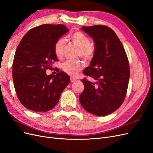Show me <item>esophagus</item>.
I'll return each mask as SVG.
<instances>
[{"mask_svg": "<svg viewBox=\"0 0 153 153\" xmlns=\"http://www.w3.org/2000/svg\"><path fill=\"white\" fill-rule=\"evenodd\" d=\"M76 80H77V79H76V78H73V77H71V78H70V81H71V83L75 82H76Z\"/></svg>", "mask_w": 153, "mask_h": 153, "instance_id": "obj_1", "label": "esophagus"}]
</instances>
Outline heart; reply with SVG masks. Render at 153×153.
<instances>
[{
	"instance_id": "obj_1",
	"label": "heart",
	"mask_w": 153,
	"mask_h": 153,
	"mask_svg": "<svg viewBox=\"0 0 153 153\" xmlns=\"http://www.w3.org/2000/svg\"><path fill=\"white\" fill-rule=\"evenodd\" d=\"M69 39L79 48L78 55H81L86 60H91L94 55V48L91 45L90 38L82 32H75L69 35ZM65 41L63 38L57 41L55 44L54 52L58 57H61L63 54ZM84 64L81 61H67L62 64V69L68 75L75 76L78 73L84 68Z\"/></svg>"
}]
</instances>
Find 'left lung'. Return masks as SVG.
I'll return each instance as SVG.
<instances>
[{"label":"left lung","instance_id":"obj_1","mask_svg":"<svg viewBox=\"0 0 153 153\" xmlns=\"http://www.w3.org/2000/svg\"><path fill=\"white\" fill-rule=\"evenodd\" d=\"M81 29L94 40V56L84 73L96 82L82 80L84 90L79 101L88 112L105 116L117 110L126 97L129 78L128 59L121 41L110 27L93 25Z\"/></svg>","mask_w":153,"mask_h":153}]
</instances>
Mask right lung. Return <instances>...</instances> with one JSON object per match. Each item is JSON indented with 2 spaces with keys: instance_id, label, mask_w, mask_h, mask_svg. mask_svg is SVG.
Returning <instances> with one entry per match:
<instances>
[{
  "instance_id": "1",
  "label": "right lung",
  "mask_w": 153,
  "mask_h": 153,
  "mask_svg": "<svg viewBox=\"0 0 153 153\" xmlns=\"http://www.w3.org/2000/svg\"><path fill=\"white\" fill-rule=\"evenodd\" d=\"M69 31L64 25L44 24L30 29L18 45L13 63V79L16 95L25 108L47 112L55 107L70 78L63 71L47 75L57 61L54 47Z\"/></svg>"
}]
</instances>
